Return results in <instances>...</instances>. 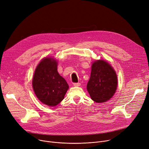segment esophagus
Masks as SVG:
<instances>
[{
	"label": "esophagus",
	"mask_w": 149,
	"mask_h": 149,
	"mask_svg": "<svg viewBox=\"0 0 149 149\" xmlns=\"http://www.w3.org/2000/svg\"><path fill=\"white\" fill-rule=\"evenodd\" d=\"M73 85H74V86L78 87L80 86V83H73Z\"/></svg>",
	"instance_id": "34e87169"
}]
</instances>
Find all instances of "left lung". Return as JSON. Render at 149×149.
<instances>
[{
	"label": "left lung",
	"instance_id": "8db88e82",
	"mask_svg": "<svg viewBox=\"0 0 149 149\" xmlns=\"http://www.w3.org/2000/svg\"><path fill=\"white\" fill-rule=\"evenodd\" d=\"M117 86V75L112 66L104 61H95L87 85L92 100L97 103L106 102L114 95Z\"/></svg>",
	"mask_w": 149,
	"mask_h": 149
}]
</instances>
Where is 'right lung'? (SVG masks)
Returning <instances> with one entry per match:
<instances>
[{"mask_svg": "<svg viewBox=\"0 0 149 149\" xmlns=\"http://www.w3.org/2000/svg\"><path fill=\"white\" fill-rule=\"evenodd\" d=\"M57 63L53 58L46 57L37 66L32 86L37 97L43 104L56 106L64 98L69 86L57 72Z\"/></svg>", "mask_w": 149, "mask_h": 149, "instance_id": "add662e5", "label": "right lung"}]
</instances>
